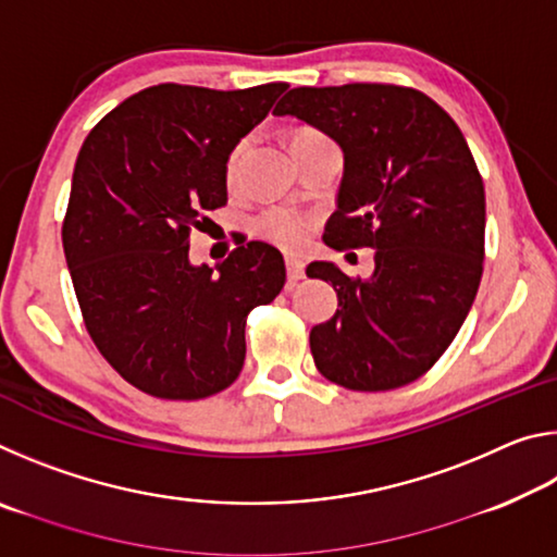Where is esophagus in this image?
<instances>
[{
	"instance_id": "1",
	"label": "esophagus",
	"mask_w": 557,
	"mask_h": 557,
	"mask_svg": "<svg viewBox=\"0 0 557 557\" xmlns=\"http://www.w3.org/2000/svg\"><path fill=\"white\" fill-rule=\"evenodd\" d=\"M285 265H287V280L289 282H299L301 277H305V262H301V260L287 258Z\"/></svg>"
}]
</instances>
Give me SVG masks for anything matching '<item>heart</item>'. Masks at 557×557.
<instances>
[{
  "label": "heart",
  "mask_w": 557,
  "mask_h": 557,
  "mask_svg": "<svg viewBox=\"0 0 557 557\" xmlns=\"http://www.w3.org/2000/svg\"><path fill=\"white\" fill-rule=\"evenodd\" d=\"M305 135H319L314 129H299L295 137H305ZM245 152V143H238L233 149L228 159H225V178L233 182L235 174H238V164H240V157ZM256 231L262 235V238L280 245V248H299L301 243L307 240V233H309V223L305 215H299L289 209H268L258 215L256 221Z\"/></svg>",
  "instance_id": "b5f03b06"
}]
</instances>
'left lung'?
I'll return each instance as SVG.
<instances>
[{
    "label": "left lung",
    "instance_id": "left-lung-1",
    "mask_svg": "<svg viewBox=\"0 0 557 557\" xmlns=\"http://www.w3.org/2000/svg\"><path fill=\"white\" fill-rule=\"evenodd\" d=\"M272 112L344 149L324 243L375 250L371 280L307 265L338 297L309 334L319 373L363 393L418 381L455 342L484 272V182L465 135L425 92L391 83L292 88Z\"/></svg>",
    "mask_w": 557,
    "mask_h": 557
}]
</instances>
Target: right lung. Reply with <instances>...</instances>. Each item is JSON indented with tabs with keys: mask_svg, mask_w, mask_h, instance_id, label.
<instances>
[{
	"mask_svg": "<svg viewBox=\"0 0 557 557\" xmlns=\"http://www.w3.org/2000/svg\"><path fill=\"white\" fill-rule=\"evenodd\" d=\"M287 83L211 90L162 83L120 102L83 143L63 219L83 322L137 391L201 400L245 361V322L285 287L275 245H238L194 268L188 240L228 203L225 159Z\"/></svg>",
	"mask_w": 557,
	"mask_h": 557,
	"instance_id": "right-lung-1",
	"label": "right lung"
}]
</instances>
